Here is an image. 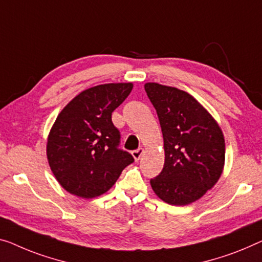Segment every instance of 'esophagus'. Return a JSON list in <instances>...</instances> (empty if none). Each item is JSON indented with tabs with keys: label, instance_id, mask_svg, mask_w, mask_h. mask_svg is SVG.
<instances>
[{
	"label": "esophagus",
	"instance_id": "1",
	"mask_svg": "<svg viewBox=\"0 0 262 262\" xmlns=\"http://www.w3.org/2000/svg\"><path fill=\"white\" fill-rule=\"evenodd\" d=\"M142 154H143V148H139V149L132 151V155H133V158H134L135 161H139L140 158L142 156Z\"/></svg>",
	"mask_w": 262,
	"mask_h": 262
}]
</instances>
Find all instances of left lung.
<instances>
[{
    "label": "left lung",
    "mask_w": 262,
    "mask_h": 262,
    "mask_svg": "<svg viewBox=\"0 0 262 262\" xmlns=\"http://www.w3.org/2000/svg\"><path fill=\"white\" fill-rule=\"evenodd\" d=\"M144 89L158 113L165 149L163 169L150 180L151 188L169 205L192 204L221 177L224 133L190 94L155 82H148Z\"/></svg>",
    "instance_id": "8db88e82"
}]
</instances>
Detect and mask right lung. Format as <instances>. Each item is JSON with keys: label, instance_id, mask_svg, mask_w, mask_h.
<instances>
[{"label": "right lung", "instance_id": "1", "mask_svg": "<svg viewBox=\"0 0 262 262\" xmlns=\"http://www.w3.org/2000/svg\"><path fill=\"white\" fill-rule=\"evenodd\" d=\"M132 89V82L95 85L76 95L57 115L47 140V159L68 193L100 196L134 162L128 151L118 148L120 132L112 122V113Z\"/></svg>", "mask_w": 262, "mask_h": 262}]
</instances>
